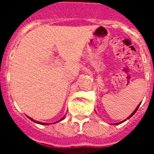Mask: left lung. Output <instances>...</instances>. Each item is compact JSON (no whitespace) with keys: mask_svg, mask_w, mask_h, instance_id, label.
Here are the masks:
<instances>
[{"mask_svg":"<svg viewBox=\"0 0 154 154\" xmlns=\"http://www.w3.org/2000/svg\"><path fill=\"white\" fill-rule=\"evenodd\" d=\"M140 105H141V103H140V104H139V105H137V108H136V109H134V112H132L131 114L129 115V117H127V119H129V118H130V117H133V116H134V113H135V112H137V109H138V108H139V106H140ZM127 119L124 120V121H122V122H119V123H116V124H115V125H119V124H121V123H122V122H125V121H126V120H127Z\"/></svg>","mask_w":154,"mask_h":154,"instance_id":"obj_1","label":"left lung"}]
</instances>
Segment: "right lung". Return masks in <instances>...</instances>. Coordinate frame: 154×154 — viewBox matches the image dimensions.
I'll return each mask as SVG.
<instances>
[{"mask_svg":"<svg viewBox=\"0 0 154 154\" xmlns=\"http://www.w3.org/2000/svg\"><path fill=\"white\" fill-rule=\"evenodd\" d=\"M28 117V116H27ZM29 117V118L30 120H31V121H32V122H35V123H37V124H40V125H49V123H43V122H37V121H35V120H33L32 119V118H31V117ZM65 116L64 117H62V118H61V119L60 120H59V121H58V122H53V124H55V123H57V122H60V121H62L63 119H65Z\"/></svg>","mask_w":154,"mask_h":154,"instance_id":"obj_1","label":"right lung"}]
</instances>
